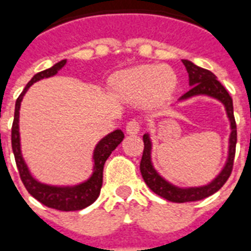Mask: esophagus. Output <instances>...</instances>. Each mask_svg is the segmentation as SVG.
Returning a JSON list of instances; mask_svg holds the SVG:
<instances>
[{"label": "esophagus", "mask_w": 251, "mask_h": 251, "mask_svg": "<svg viewBox=\"0 0 251 251\" xmlns=\"http://www.w3.org/2000/svg\"><path fill=\"white\" fill-rule=\"evenodd\" d=\"M126 132H127V135H137L140 132V123L137 120L132 119L129 120L126 126Z\"/></svg>", "instance_id": "1"}]
</instances>
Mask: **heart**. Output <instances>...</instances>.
I'll return each mask as SVG.
<instances>
[{"mask_svg":"<svg viewBox=\"0 0 251 251\" xmlns=\"http://www.w3.org/2000/svg\"><path fill=\"white\" fill-rule=\"evenodd\" d=\"M176 78L172 71L160 65H140L124 72L116 79V89L128 100L162 99L172 93Z\"/></svg>","mask_w":251,"mask_h":251,"instance_id":"1","label":"heart"}]
</instances>
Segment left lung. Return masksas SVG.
<instances>
[{"mask_svg":"<svg viewBox=\"0 0 251 251\" xmlns=\"http://www.w3.org/2000/svg\"><path fill=\"white\" fill-rule=\"evenodd\" d=\"M182 63L186 67L188 73V85L190 90L178 99V102H183L194 97L205 95L209 98H213L223 103L228 116L229 124H230V135H229L228 145V157L225 161L221 172L213 178L211 182L203 186H192V187H179L176 184H173L168 179H165L160 173L157 172L152 162V140L149 133H144V152L140 162V172L144 178V182L148 184L154 194L160 195L161 198L173 201V203H187V201H196L212 195L219 191L224 183L228 180L230 173H232L233 161L236 154V143H237V127L234 115H233V100L225 87L217 81L216 75L212 72L198 67L190 60H182Z\"/></svg>","mask_w":251,"mask_h":251,"instance_id":"8db88e82","label":"left lung"}]
</instances>
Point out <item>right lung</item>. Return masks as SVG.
<instances>
[{
	"instance_id": "1",
	"label": "right lung",
	"mask_w": 251,
	"mask_h": 251,
	"mask_svg": "<svg viewBox=\"0 0 251 251\" xmlns=\"http://www.w3.org/2000/svg\"><path fill=\"white\" fill-rule=\"evenodd\" d=\"M67 64V60H61L53 67L46 71L39 72L31 78V81L26 85L25 90L15 102V112L13 128H11V147L14 153L15 162L18 168L19 176L22 179L25 187L35 199L39 200L42 204L50 207V208L59 209V211H79L93 204L99 196L102 182H103V166L110 154L116 149L124 139V133L122 129H115L111 133H108L98 141L93 152V173L86 180L81 183L71 184V186H53L39 182L27 166L26 161L23 158L22 149H21V135H19V110H21V102L23 97L30 89L31 85L38 82L43 78L53 77L57 75L60 69H63Z\"/></svg>"
}]
</instances>
